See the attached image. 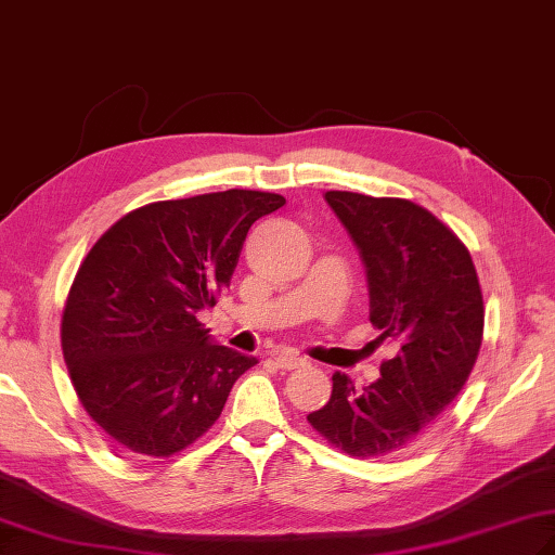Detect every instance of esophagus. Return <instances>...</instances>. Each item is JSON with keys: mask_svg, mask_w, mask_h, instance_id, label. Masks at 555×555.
Wrapping results in <instances>:
<instances>
[{"mask_svg": "<svg viewBox=\"0 0 555 555\" xmlns=\"http://www.w3.org/2000/svg\"><path fill=\"white\" fill-rule=\"evenodd\" d=\"M272 359L279 367H283V371H297V367H302L307 363L300 353H295V351H276V353H272Z\"/></svg>", "mask_w": 555, "mask_h": 555, "instance_id": "1", "label": "esophagus"}]
</instances>
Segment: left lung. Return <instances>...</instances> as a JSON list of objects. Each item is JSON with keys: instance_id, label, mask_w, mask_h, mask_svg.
<instances>
[{"instance_id": "1", "label": "left lung", "mask_w": 555, "mask_h": 555, "mask_svg": "<svg viewBox=\"0 0 555 555\" xmlns=\"http://www.w3.org/2000/svg\"><path fill=\"white\" fill-rule=\"evenodd\" d=\"M365 264L371 323L401 345L359 391L333 375L331 401L307 420L351 457L405 450L446 413L482 343L480 283L472 255L429 210L391 196L325 192Z\"/></svg>"}]
</instances>
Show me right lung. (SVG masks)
<instances>
[{
    "label": "right lung",
    "mask_w": 555,
    "mask_h": 555,
    "mask_svg": "<svg viewBox=\"0 0 555 555\" xmlns=\"http://www.w3.org/2000/svg\"><path fill=\"white\" fill-rule=\"evenodd\" d=\"M283 204L255 190L147 204L83 258L63 311V357L83 410L124 452L170 457L192 446L258 363L212 343L196 314L230 286L250 224Z\"/></svg>",
    "instance_id": "obj_1"
}]
</instances>
